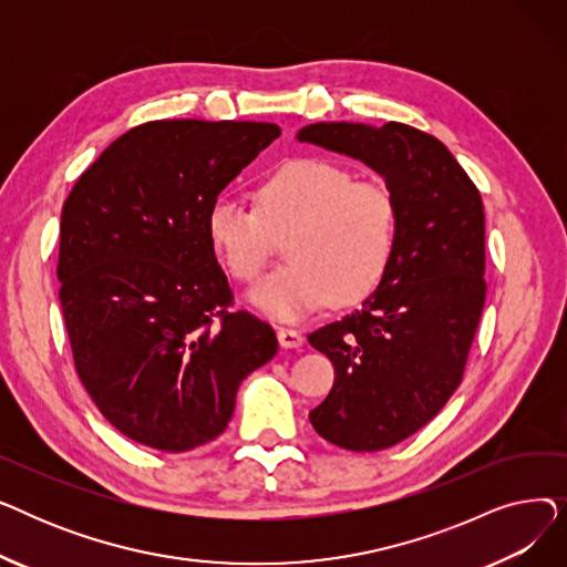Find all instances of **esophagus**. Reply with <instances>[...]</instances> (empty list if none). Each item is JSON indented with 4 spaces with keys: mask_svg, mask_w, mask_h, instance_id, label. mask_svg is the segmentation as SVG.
<instances>
[{
    "mask_svg": "<svg viewBox=\"0 0 567 567\" xmlns=\"http://www.w3.org/2000/svg\"><path fill=\"white\" fill-rule=\"evenodd\" d=\"M278 340L285 349H299L303 344V333L296 331V329H289V326H280Z\"/></svg>",
    "mask_w": 567,
    "mask_h": 567,
    "instance_id": "esophagus-1",
    "label": "esophagus"
}]
</instances>
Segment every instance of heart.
<instances>
[{"label": "heart", "mask_w": 567, "mask_h": 567, "mask_svg": "<svg viewBox=\"0 0 567 567\" xmlns=\"http://www.w3.org/2000/svg\"><path fill=\"white\" fill-rule=\"evenodd\" d=\"M206 234L227 274L255 282L287 238V266L261 280L250 301L276 319H299L326 301L359 303L381 285L398 241V204L389 188L355 182L321 158H293L257 186V208L216 199Z\"/></svg>", "instance_id": "heart-1"}]
</instances>
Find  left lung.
Masks as SVG:
<instances>
[{
    "mask_svg": "<svg viewBox=\"0 0 567 567\" xmlns=\"http://www.w3.org/2000/svg\"><path fill=\"white\" fill-rule=\"evenodd\" d=\"M299 140L363 161L398 204L381 285L308 336L336 368L312 427L347 451H383L427 425L462 383L487 293L483 199L449 148L406 124H312Z\"/></svg>",
    "mask_w": 567,
    "mask_h": 567,
    "instance_id": "obj_1",
    "label": "left lung"
}]
</instances>
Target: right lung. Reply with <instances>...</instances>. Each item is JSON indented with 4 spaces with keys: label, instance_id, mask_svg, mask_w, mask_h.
<instances>
[{
    "label": "right lung",
    "instance_id": "add662e5",
    "mask_svg": "<svg viewBox=\"0 0 567 567\" xmlns=\"http://www.w3.org/2000/svg\"><path fill=\"white\" fill-rule=\"evenodd\" d=\"M280 135L276 124L161 118L89 165L59 225V301L75 372L128 439L165 453L214 441L241 381L278 351L234 308L206 234L220 190Z\"/></svg>",
    "mask_w": 567,
    "mask_h": 567
}]
</instances>
